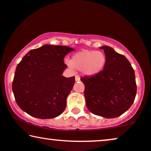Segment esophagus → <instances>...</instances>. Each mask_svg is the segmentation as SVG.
Listing matches in <instances>:
<instances>
[{"mask_svg":"<svg viewBox=\"0 0 151 151\" xmlns=\"http://www.w3.org/2000/svg\"><path fill=\"white\" fill-rule=\"evenodd\" d=\"M75 81H80V77H79V76H78V75H76V76H75Z\"/></svg>","mask_w":151,"mask_h":151,"instance_id":"esophagus-1","label":"esophagus"}]
</instances>
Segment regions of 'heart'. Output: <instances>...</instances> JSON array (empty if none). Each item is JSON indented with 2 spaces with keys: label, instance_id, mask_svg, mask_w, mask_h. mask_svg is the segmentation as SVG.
Returning <instances> with one entry per match:
<instances>
[{
  "label": "heart",
  "instance_id": "heart-1",
  "mask_svg": "<svg viewBox=\"0 0 151 151\" xmlns=\"http://www.w3.org/2000/svg\"><path fill=\"white\" fill-rule=\"evenodd\" d=\"M105 54L100 51L83 50L76 53L72 60H65L66 64L71 68L81 70L84 75L95 76L102 72L106 65Z\"/></svg>",
  "mask_w": 151,
  "mask_h": 151
}]
</instances>
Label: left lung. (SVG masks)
Instances as JSON below:
<instances>
[{
  "label": "left lung",
  "instance_id": "1",
  "mask_svg": "<svg viewBox=\"0 0 151 151\" xmlns=\"http://www.w3.org/2000/svg\"><path fill=\"white\" fill-rule=\"evenodd\" d=\"M106 65L100 73L81 80L85 86L86 106L91 113L113 118L125 113L134 102L137 93L134 70L129 60L104 46Z\"/></svg>",
  "mask_w": 151,
  "mask_h": 151
}]
</instances>
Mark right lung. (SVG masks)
Instances as JSON below:
<instances>
[{"label": "right lung", "instance_id": "add662e5", "mask_svg": "<svg viewBox=\"0 0 151 151\" xmlns=\"http://www.w3.org/2000/svg\"><path fill=\"white\" fill-rule=\"evenodd\" d=\"M74 49L46 45L32 49L17 66L12 91L17 104L30 116L41 119L60 115L75 77L62 75L64 57Z\"/></svg>", "mask_w": 151, "mask_h": 151}]
</instances>
